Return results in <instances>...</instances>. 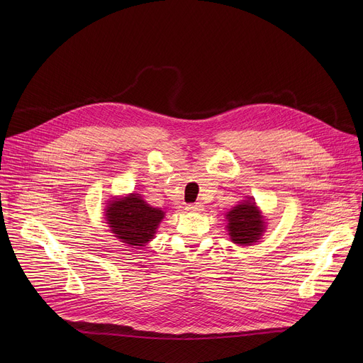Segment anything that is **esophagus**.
<instances>
[{"instance_id":"34e87169","label":"esophagus","mask_w":363,"mask_h":363,"mask_svg":"<svg viewBox=\"0 0 363 363\" xmlns=\"http://www.w3.org/2000/svg\"><path fill=\"white\" fill-rule=\"evenodd\" d=\"M186 211H189V213H201L202 210H203V205L201 203V202H195V203H189V205H186V208H185Z\"/></svg>"}]
</instances>
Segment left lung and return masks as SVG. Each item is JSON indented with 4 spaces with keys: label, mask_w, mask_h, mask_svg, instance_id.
<instances>
[{
    "label": "left lung",
    "mask_w": 363,
    "mask_h": 363,
    "mask_svg": "<svg viewBox=\"0 0 363 363\" xmlns=\"http://www.w3.org/2000/svg\"><path fill=\"white\" fill-rule=\"evenodd\" d=\"M227 221L231 241L240 245H251L252 242H257L266 230L264 217L251 198L240 202L228 211Z\"/></svg>",
    "instance_id": "1"
}]
</instances>
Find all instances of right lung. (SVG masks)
<instances>
[{
    "label": "right lung",
    "mask_w": 363,
    "mask_h": 363,
    "mask_svg": "<svg viewBox=\"0 0 363 363\" xmlns=\"http://www.w3.org/2000/svg\"><path fill=\"white\" fill-rule=\"evenodd\" d=\"M164 216L161 208H153L139 194L111 199L105 214L111 231L129 247L149 242Z\"/></svg>",
    "instance_id": "right-lung-1"
}]
</instances>
